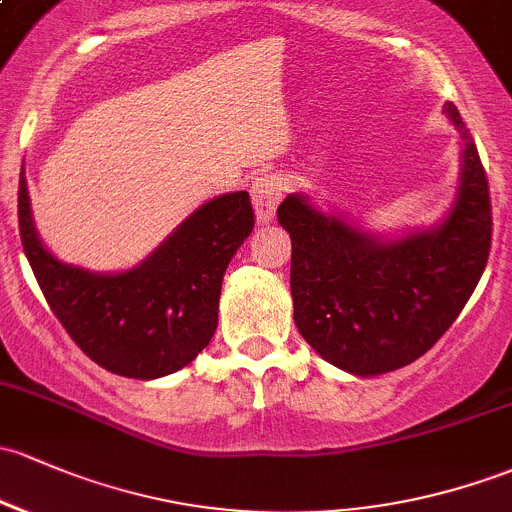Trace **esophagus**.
<instances>
[{
  "instance_id": "obj_1",
  "label": "esophagus",
  "mask_w": 512,
  "mask_h": 512,
  "mask_svg": "<svg viewBox=\"0 0 512 512\" xmlns=\"http://www.w3.org/2000/svg\"><path fill=\"white\" fill-rule=\"evenodd\" d=\"M285 195V183L283 178L276 173L271 175H256L254 183H251V202H254L256 219L261 224H268L276 214L280 200Z\"/></svg>"
}]
</instances>
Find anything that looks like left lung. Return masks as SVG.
<instances>
[{
	"label": "left lung",
	"mask_w": 512,
	"mask_h": 512,
	"mask_svg": "<svg viewBox=\"0 0 512 512\" xmlns=\"http://www.w3.org/2000/svg\"><path fill=\"white\" fill-rule=\"evenodd\" d=\"M444 114L461 141L459 188L432 227L395 236L293 192L278 222L293 241L290 293L305 342L359 378L403 368L452 327L491 251V197L481 158L452 102Z\"/></svg>",
	"instance_id": "1"
}]
</instances>
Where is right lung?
Segmentation results:
<instances>
[{"label": "right lung", "mask_w": 512, "mask_h": 512, "mask_svg": "<svg viewBox=\"0 0 512 512\" xmlns=\"http://www.w3.org/2000/svg\"><path fill=\"white\" fill-rule=\"evenodd\" d=\"M251 229L249 192H227L197 207L129 271H87L43 246L21 168L19 234L31 271L73 342L117 376L163 378L210 344L222 278Z\"/></svg>", "instance_id": "obj_1"}]
</instances>
